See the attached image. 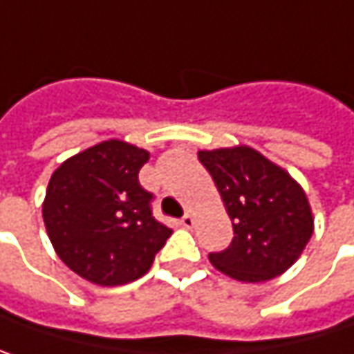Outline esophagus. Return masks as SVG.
<instances>
[{"label":"esophagus","mask_w":354,"mask_h":354,"mask_svg":"<svg viewBox=\"0 0 354 354\" xmlns=\"http://www.w3.org/2000/svg\"><path fill=\"white\" fill-rule=\"evenodd\" d=\"M180 225L182 227H186V229H190V227H194V216L190 214V212H186L182 218H180Z\"/></svg>","instance_id":"1"}]
</instances>
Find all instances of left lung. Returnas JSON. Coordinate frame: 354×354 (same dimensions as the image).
I'll return each mask as SVG.
<instances>
[{"label": "left lung", "instance_id": "left-lung-1", "mask_svg": "<svg viewBox=\"0 0 354 354\" xmlns=\"http://www.w3.org/2000/svg\"><path fill=\"white\" fill-rule=\"evenodd\" d=\"M233 223V241L209 253L218 272L239 281H268L292 268L312 237L302 186L259 151L239 145L198 151Z\"/></svg>", "mask_w": 354, "mask_h": 354}]
</instances>
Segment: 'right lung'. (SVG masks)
I'll return each mask as SVG.
<instances>
[{"label": "right lung", "mask_w": 354, "mask_h": 354, "mask_svg": "<svg viewBox=\"0 0 354 354\" xmlns=\"http://www.w3.org/2000/svg\"><path fill=\"white\" fill-rule=\"evenodd\" d=\"M149 153L109 140L73 156L52 174L42 207L58 257L97 286H123L147 273L172 235L151 214L140 184Z\"/></svg>", "instance_id": "add662e5"}]
</instances>
